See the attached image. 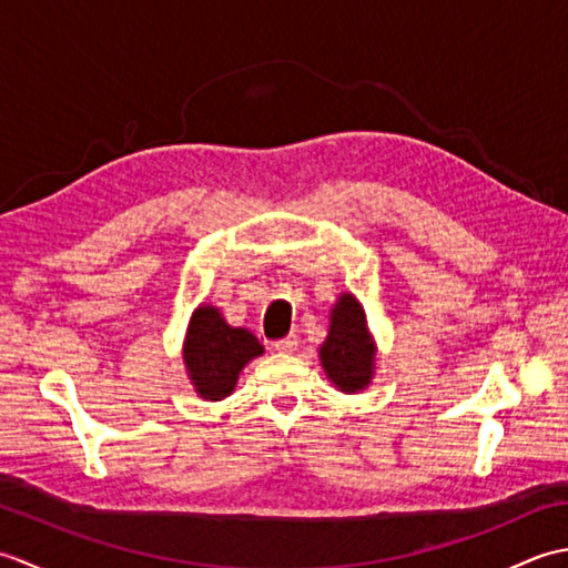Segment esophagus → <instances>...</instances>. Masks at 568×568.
<instances>
[{"label": "esophagus", "instance_id": "obj_1", "mask_svg": "<svg viewBox=\"0 0 568 568\" xmlns=\"http://www.w3.org/2000/svg\"><path fill=\"white\" fill-rule=\"evenodd\" d=\"M273 348H275V352H281V354H291L297 348V339H295V336H285V339H277L273 344Z\"/></svg>", "mask_w": 568, "mask_h": 568}]
</instances>
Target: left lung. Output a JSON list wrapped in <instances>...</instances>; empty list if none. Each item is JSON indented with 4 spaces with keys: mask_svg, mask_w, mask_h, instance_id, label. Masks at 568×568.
Returning <instances> with one entry per match:
<instances>
[{
    "mask_svg": "<svg viewBox=\"0 0 568 568\" xmlns=\"http://www.w3.org/2000/svg\"><path fill=\"white\" fill-rule=\"evenodd\" d=\"M378 346L368 329L366 310L352 293L336 297L329 312L327 339L320 346V364L336 390H366L376 373Z\"/></svg>",
    "mask_w": 568,
    "mask_h": 568,
    "instance_id": "left-lung-1",
    "label": "left lung"
}]
</instances>
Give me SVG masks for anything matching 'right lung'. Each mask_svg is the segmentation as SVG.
I'll return each instance as SVG.
<instances>
[{"label":"right lung","instance_id":"add662e5","mask_svg":"<svg viewBox=\"0 0 568 568\" xmlns=\"http://www.w3.org/2000/svg\"><path fill=\"white\" fill-rule=\"evenodd\" d=\"M263 354V344L246 327H232L220 307L202 303L190 315L183 364L202 400L220 403L234 393L241 371Z\"/></svg>","mask_w":568,"mask_h":568}]
</instances>
